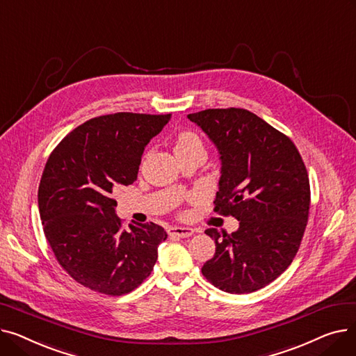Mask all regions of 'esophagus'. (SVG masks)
<instances>
[{
    "label": "esophagus",
    "mask_w": 356,
    "mask_h": 356,
    "mask_svg": "<svg viewBox=\"0 0 356 356\" xmlns=\"http://www.w3.org/2000/svg\"><path fill=\"white\" fill-rule=\"evenodd\" d=\"M168 235L170 236H179V238H188L191 235L195 234L193 228H188V227H172L168 228Z\"/></svg>",
    "instance_id": "esophagus-1"
}]
</instances>
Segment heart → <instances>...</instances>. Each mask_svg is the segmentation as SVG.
Wrapping results in <instances>:
<instances>
[{
	"instance_id": "heart-1",
	"label": "heart",
	"mask_w": 356,
	"mask_h": 356,
	"mask_svg": "<svg viewBox=\"0 0 356 356\" xmlns=\"http://www.w3.org/2000/svg\"><path fill=\"white\" fill-rule=\"evenodd\" d=\"M193 147H202V141L200 138L195 134L191 133V131H184V133H180L176 144H175V152H183V149L188 148H193Z\"/></svg>"
}]
</instances>
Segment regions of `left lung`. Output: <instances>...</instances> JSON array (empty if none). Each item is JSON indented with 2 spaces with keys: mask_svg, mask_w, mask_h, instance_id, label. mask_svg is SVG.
I'll return each instance as SVG.
<instances>
[{
  "mask_svg": "<svg viewBox=\"0 0 356 356\" xmlns=\"http://www.w3.org/2000/svg\"><path fill=\"white\" fill-rule=\"evenodd\" d=\"M188 118L218 148L215 212L239 220L231 235L204 231L216 250L202 274L222 291H257L287 270L300 247L310 207L306 165L287 136L247 109H204Z\"/></svg>",
  "mask_w": 356,
  "mask_h": 356,
  "instance_id": "left-lung-1",
  "label": "left lung"
}]
</instances>
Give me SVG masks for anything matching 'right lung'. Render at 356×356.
<instances>
[{"instance_id": "obj_1", "label": "right lung", "mask_w": 356, "mask_h": 356, "mask_svg": "<svg viewBox=\"0 0 356 356\" xmlns=\"http://www.w3.org/2000/svg\"><path fill=\"white\" fill-rule=\"evenodd\" d=\"M172 114L117 112L74 128L56 147L39 186V211L56 259L93 291L121 296L153 271L165 231L156 223L122 229L114 191L137 180L145 145Z\"/></svg>"}]
</instances>
